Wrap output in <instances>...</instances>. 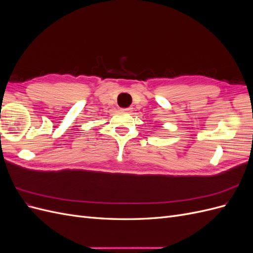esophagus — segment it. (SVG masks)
I'll list each match as a JSON object with an SVG mask.
<instances>
[{
	"instance_id": "1",
	"label": "esophagus",
	"mask_w": 253,
	"mask_h": 253,
	"mask_svg": "<svg viewBox=\"0 0 253 253\" xmlns=\"http://www.w3.org/2000/svg\"><path fill=\"white\" fill-rule=\"evenodd\" d=\"M126 113H131L133 111V108H131V106H128V108H126V109H122Z\"/></svg>"
}]
</instances>
